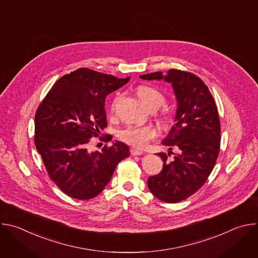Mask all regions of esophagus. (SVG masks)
<instances>
[{
	"label": "esophagus",
	"mask_w": 258,
	"mask_h": 258,
	"mask_svg": "<svg viewBox=\"0 0 258 258\" xmlns=\"http://www.w3.org/2000/svg\"><path fill=\"white\" fill-rule=\"evenodd\" d=\"M144 152L141 151V150H138V149H132L131 150V154L133 156H138V155H142Z\"/></svg>",
	"instance_id": "esophagus-1"
}]
</instances>
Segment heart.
Wrapping results in <instances>:
<instances>
[{
	"label": "heart",
	"instance_id": "b5f03b06",
	"mask_svg": "<svg viewBox=\"0 0 258 258\" xmlns=\"http://www.w3.org/2000/svg\"><path fill=\"white\" fill-rule=\"evenodd\" d=\"M137 94L142 101V103L150 110L158 109L165 102L164 95L150 86H139L137 88ZM119 97H115L112 101L111 108L113 109L118 102ZM160 120L164 124H168L169 117L167 113H163ZM118 137L124 143L136 147V148H145L148 143L156 137V131L154 127L149 125H128L125 128L119 131Z\"/></svg>",
	"mask_w": 258,
	"mask_h": 258
}]
</instances>
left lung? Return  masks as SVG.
<instances>
[{"label": "left lung", "instance_id": "left-lung-1", "mask_svg": "<svg viewBox=\"0 0 258 258\" xmlns=\"http://www.w3.org/2000/svg\"><path fill=\"white\" fill-rule=\"evenodd\" d=\"M140 78L164 80L174 91L177 101L175 123L161 142L170 151L168 155L158 153L163 168L148 178V188L157 199L177 203L196 193L215 165L220 148L217 107L204 82L191 72L170 69L165 76L157 71ZM173 148L178 153L168 162L167 157Z\"/></svg>", "mask_w": 258, "mask_h": 258}]
</instances>
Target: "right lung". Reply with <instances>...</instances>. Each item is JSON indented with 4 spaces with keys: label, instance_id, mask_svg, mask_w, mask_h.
I'll use <instances>...</instances> for the list:
<instances>
[{
    "label": "right lung",
    "instance_id": "1",
    "mask_svg": "<svg viewBox=\"0 0 258 258\" xmlns=\"http://www.w3.org/2000/svg\"><path fill=\"white\" fill-rule=\"evenodd\" d=\"M130 81L79 68L60 78L36 109L34 144L50 178L67 196L89 200L111 179L117 164L130 156L127 145L115 142L91 152V138L107 126L105 99ZM107 135L100 140L109 142Z\"/></svg>",
    "mask_w": 258,
    "mask_h": 258
}]
</instances>
